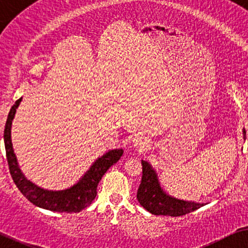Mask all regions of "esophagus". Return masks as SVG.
<instances>
[{
    "instance_id": "obj_1",
    "label": "esophagus",
    "mask_w": 248,
    "mask_h": 248,
    "mask_svg": "<svg viewBox=\"0 0 248 248\" xmlns=\"http://www.w3.org/2000/svg\"><path fill=\"white\" fill-rule=\"evenodd\" d=\"M134 145H135V146H136L140 151L147 150L148 146H150V145H148L147 140H146V138H144V137H137L136 140H134Z\"/></svg>"
}]
</instances>
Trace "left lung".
I'll return each mask as SVG.
<instances>
[{"mask_svg":"<svg viewBox=\"0 0 248 248\" xmlns=\"http://www.w3.org/2000/svg\"><path fill=\"white\" fill-rule=\"evenodd\" d=\"M244 134H246L245 130ZM141 167H143V176L137 191V200L148 212L155 216L181 217L204 205L201 203L177 200L167 195L160 187L156 172L152 169L151 164L141 160Z\"/></svg>","mask_w":248,"mask_h":248,"instance_id":"left-lung-1","label":"left lung"}]
</instances>
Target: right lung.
<instances>
[{"instance_id": "right-lung-1", "label": "right lung", "mask_w": 248, "mask_h": 248, "mask_svg": "<svg viewBox=\"0 0 248 248\" xmlns=\"http://www.w3.org/2000/svg\"><path fill=\"white\" fill-rule=\"evenodd\" d=\"M21 98L16 101L11 110L9 112L8 119L4 128V145L8 160L9 170L11 177L15 181L16 186L21 191L22 195L29 202L35 204L36 206L42 207L55 212H80L85 207L91 205L97 194V185L108 170V168L117 163L119 158L124 154V150H112L105 153L103 156L98 157L95 161L91 169L84 174V177L74 186L64 190H47L36 186L35 184L27 180L21 172L20 168L16 162L11 143V124L15 118L16 108L20 104Z\"/></svg>"}]
</instances>
